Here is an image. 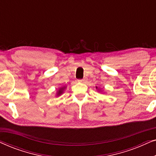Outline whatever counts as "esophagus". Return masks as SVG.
<instances>
[{"label":"esophagus","instance_id":"1","mask_svg":"<svg viewBox=\"0 0 156 156\" xmlns=\"http://www.w3.org/2000/svg\"><path fill=\"white\" fill-rule=\"evenodd\" d=\"M79 81H80V82H82V83H85V82H87V78L85 77L84 79H82V80H79Z\"/></svg>","mask_w":156,"mask_h":156}]
</instances>
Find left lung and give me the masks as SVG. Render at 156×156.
<instances>
[{
  "mask_svg": "<svg viewBox=\"0 0 156 156\" xmlns=\"http://www.w3.org/2000/svg\"><path fill=\"white\" fill-rule=\"evenodd\" d=\"M96 88H97V89H98V87H96Z\"/></svg>",
  "mask_w": 156,
  "mask_h": 156,
  "instance_id": "8db88e82",
  "label": "left lung"
}]
</instances>
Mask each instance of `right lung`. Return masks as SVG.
<instances>
[{"mask_svg": "<svg viewBox=\"0 0 156 156\" xmlns=\"http://www.w3.org/2000/svg\"><path fill=\"white\" fill-rule=\"evenodd\" d=\"M65 87H62V88H59V90L57 91V96H60L63 93V91H64V90H65Z\"/></svg>", "mask_w": 156, "mask_h": 156, "instance_id": "obj_1", "label": "right lung"}]
</instances>
